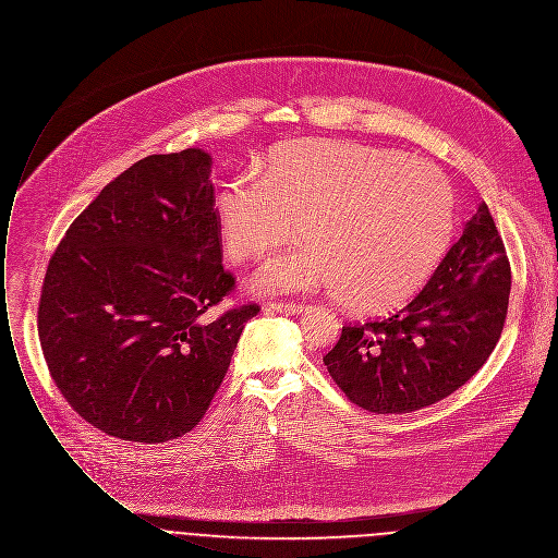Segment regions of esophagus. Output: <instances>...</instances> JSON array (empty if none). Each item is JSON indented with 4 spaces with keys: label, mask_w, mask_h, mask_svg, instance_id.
I'll return each instance as SVG.
<instances>
[{
    "label": "esophagus",
    "mask_w": 558,
    "mask_h": 558,
    "mask_svg": "<svg viewBox=\"0 0 558 558\" xmlns=\"http://www.w3.org/2000/svg\"><path fill=\"white\" fill-rule=\"evenodd\" d=\"M268 310L277 314H301L305 305L303 303H268Z\"/></svg>",
    "instance_id": "esophagus-1"
}]
</instances>
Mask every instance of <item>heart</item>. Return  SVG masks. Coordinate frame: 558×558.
<instances>
[{
  "label": "heart",
  "mask_w": 558,
  "mask_h": 558,
  "mask_svg": "<svg viewBox=\"0 0 558 558\" xmlns=\"http://www.w3.org/2000/svg\"><path fill=\"white\" fill-rule=\"evenodd\" d=\"M214 218L233 264L266 257L299 222L303 244L272 257L257 290L336 288L344 307L380 316L417 296L439 268L457 229V194L428 162L310 138L275 147L262 175L229 178Z\"/></svg>",
  "instance_id": "obj_1"
}]
</instances>
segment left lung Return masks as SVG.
Returning a JSON list of instances; mask_svg holds the SVG:
<instances>
[{
    "instance_id": "8db88e82",
    "label": "left lung",
    "mask_w": 558,
    "mask_h": 558,
    "mask_svg": "<svg viewBox=\"0 0 558 558\" xmlns=\"http://www.w3.org/2000/svg\"><path fill=\"white\" fill-rule=\"evenodd\" d=\"M509 292L505 242L481 203L422 292L389 318L344 325L323 362L347 398L366 411L424 409L489 360L505 329Z\"/></svg>"
}]
</instances>
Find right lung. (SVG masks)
<instances>
[{
    "instance_id": "obj_1",
    "label": "right lung",
    "mask_w": 558,
    "mask_h": 558,
    "mask_svg": "<svg viewBox=\"0 0 558 558\" xmlns=\"http://www.w3.org/2000/svg\"><path fill=\"white\" fill-rule=\"evenodd\" d=\"M201 149L132 165L71 222L38 301V340L71 409L101 433L162 444L192 430L259 305L211 318L233 288Z\"/></svg>"
}]
</instances>
